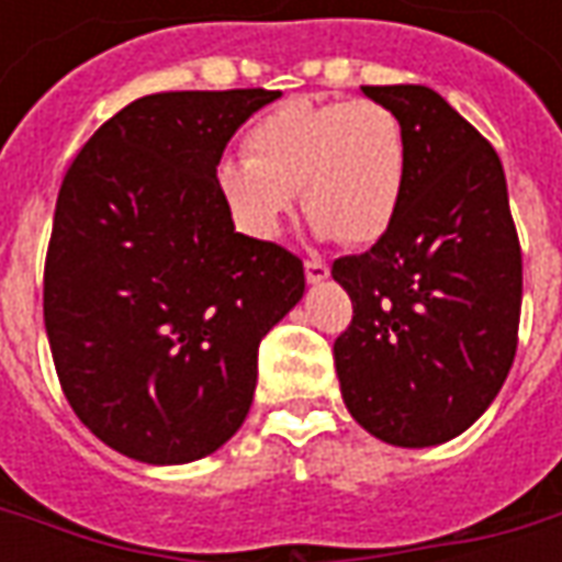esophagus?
I'll return each mask as SVG.
<instances>
[{"instance_id":"34e87169","label":"esophagus","mask_w":562,"mask_h":562,"mask_svg":"<svg viewBox=\"0 0 562 562\" xmlns=\"http://www.w3.org/2000/svg\"><path fill=\"white\" fill-rule=\"evenodd\" d=\"M306 280L310 282H325L330 277V268L322 261V258H306Z\"/></svg>"}]
</instances>
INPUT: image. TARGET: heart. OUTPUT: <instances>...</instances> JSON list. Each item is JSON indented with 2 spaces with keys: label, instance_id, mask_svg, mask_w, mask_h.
<instances>
[{
  "label": "heart",
  "instance_id": "b5f03b06",
  "mask_svg": "<svg viewBox=\"0 0 562 562\" xmlns=\"http://www.w3.org/2000/svg\"><path fill=\"white\" fill-rule=\"evenodd\" d=\"M246 159L220 165V192L252 237H277L304 189L318 232L364 246L389 232L406 183V132L373 99H289L244 138Z\"/></svg>",
  "mask_w": 562,
  "mask_h": 562
}]
</instances>
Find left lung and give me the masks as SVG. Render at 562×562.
<instances>
[{"label": "left lung", "instance_id": "obj_1", "mask_svg": "<svg viewBox=\"0 0 562 562\" xmlns=\"http://www.w3.org/2000/svg\"><path fill=\"white\" fill-rule=\"evenodd\" d=\"M406 132L391 228L330 277L352 297L334 364L352 418L382 442L439 446L494 403L518 352V228L496 149L439 92L361 87Z\"/></svg>", "mask_w": 562, "mask_h": 562}]
</instances>
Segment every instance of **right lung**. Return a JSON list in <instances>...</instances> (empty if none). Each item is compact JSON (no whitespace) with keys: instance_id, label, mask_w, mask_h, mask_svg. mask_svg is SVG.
Instances as JSON below:
<instances>
[{"instance_id":"right-lung-1","label":"right lung","mask_w":562,"mask_h":562,"mask_svg":"<svg viewBox=\"0 0 562 562\" xmlns=\"http://www.w3.org/2000/svg\"><path fill=\"white\" fill-rule=\"evenodd\" d=\"M273 90L153 92L68 165L44 258V328L66 401L144 463L207 458L244 424L258 342L304 261L234 232L222 149Z\"/></svg>"}]
</instances>
